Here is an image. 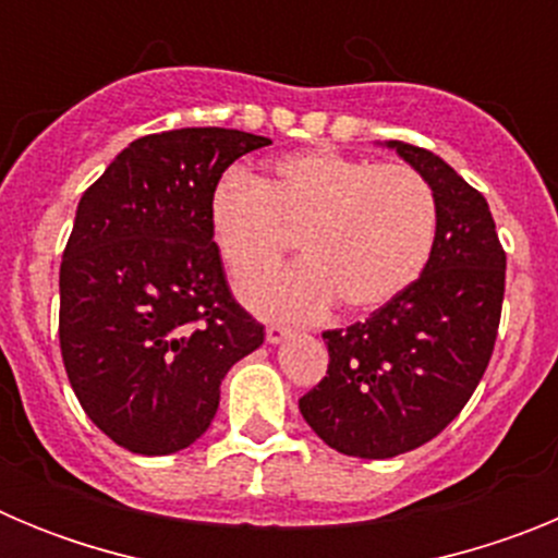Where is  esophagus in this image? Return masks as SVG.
I'll return each mask as SVG.
<instances>
[{
	"label": "esophagus",
	"instance_id": "34e87169",
	"mask_svg": "<svg viewBox=\"0 0 558 558\" xmlns=\"http://www.w3.org/2000/svg\"><path fill=\"white\" fill-rule=\"evenodd\" d=\"M265 338H268V343H282V340L290 338V327H282V324H270V327L265 329Z\"/></svg>",
	"mask_w": 558,
	"mask_h": 558
}]
</instances>
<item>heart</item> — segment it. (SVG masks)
<instances>
[{
  "instance_id": "1",
  "label": "heart",
  "mask_w": 558,
  "mask_h": 558,
  "mask_svg": "<svg viewBox=\"0 0 558 558\" xmlns=\"http://www.w3.org/2000/svg\"><path fill=\"white\" fill-rule=\"evenodd\" d=\"M211 243L229 274H265L295 234L304 263L240 284L251 310L307 322L340 299L372 313L405 293L430 263L438 206L413 167L372 165L335 147L288 153L265 175L223 172L209 192Z\"/></svg>"
}]
</instances>
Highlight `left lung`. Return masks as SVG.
<instances>
[{
    "label": "left lung",
    "instance_id": "8db88e82",
    "mask_svg": "<svg viewBox=\"0 0 558 558\" xmlns=\"http://www.w3.org/2000/svg\"><path fill=\"white\" fill-rule=\"evenodd\" d=\"M386 147L436 195L430 263L366 322L324 332L327 377L299 399L324 445L354 458L402 456L450 425L489 366L506 293V251L486 198L436 153Z\"/></svg>",
    "mask_w": 558,
    "mask_h": 558
}]
</instances>
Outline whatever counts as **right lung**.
Here are the masks:
<instances>
[{"label":"right lung","instance_id":"obj_1","mask_svg":"<svg viewBox=\"0 0 558 558\" xmlns=\"http://www.w3.org/2000/svg\"><path fill=\"white\" fill-rule=\"evenodd\" d=\"M265 145L231 128L150 133L83 192L61 263V354L86 416L125 450L198 441L229 368L263 347L206 206L226 167Z\"/></svg>","mask_w":558,"mask_h":558}]
</instances>
